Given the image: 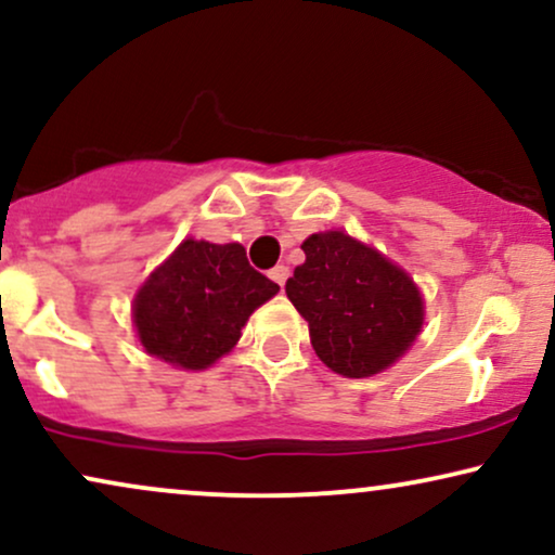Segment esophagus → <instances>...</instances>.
I'll return each instance as SVG.
<instances>
[{
	"instance_id": "obj_1",
	"label": "esophagus",
	"mask_w": 555,
	"mask_h": 555,
	"mask_svg": "<svg viewBox=\"0 0 555 555\" xmlns=\"http://www.w3.org/2000/svg\"><path fill=\"white\" fill-rule=\"evenodd\" d=\"M269 276H271L273 282H276L279 286H284L286 279H289V269H286V266H273V269L269 271Z\"/></svg>"
}]
</instances>
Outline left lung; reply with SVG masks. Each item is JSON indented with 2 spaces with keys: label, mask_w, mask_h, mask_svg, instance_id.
Here are the masks:
<instances>
[{
  "label": "left lung",
  "mask_w": 555,
  "mask_h": 555,
  "mask_svg": "<svg viewBox=\"0 0 555 555\" xmlns=\"http://www.w3.org/2000/svg\"><path fill=\"white\" fill-rule=\"evenodd\" d=\"M301 250L305 263L286 282V297L310 325L320 361L348 378L389 369L425 320L410 273L343 230L314 233Z\"/></svg>",
  "instance_id": "obj_1"
}]
</instances>
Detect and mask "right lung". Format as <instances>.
<instances>
[{"instance_id":"1","label":"right lung","mask_w":555,"mask_h":555,"mask_svg":"<svg viewBox=\"0 0 555 555\" xmlns=\"http://www.w3.org/2000/svg\"><path fill=\"white\" fill-rule=\"evenodd\" d=\"M276 292L241 243L186 237L138 289L132 322L151 356L202 371L233 350L250 314Z\"/></svg>"}]
</instances>
